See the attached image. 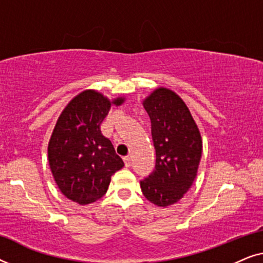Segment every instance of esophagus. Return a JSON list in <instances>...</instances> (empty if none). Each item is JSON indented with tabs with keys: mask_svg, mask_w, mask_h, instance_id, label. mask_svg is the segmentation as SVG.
I'll use <instances>...</instances> for the list:
<instances>
[{
	"mask_svg": "<svg viewBox=\"0 0 263 263\" xmlns=\"http://www.w3.org/2000/svg\"><path fill=\"white\" fill-rule=\"evenodd\" d=\"M123 160H124L125 166H127V167L130 166V164H132V158H130V157H129V156H128V157H124Z\"/></svg>",
	"mask_w": 263,
	"mask_h": 263,
	"instance_id": "1",
	"label": "esophagus"
}]
</instances>
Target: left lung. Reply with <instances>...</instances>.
I'll use <instances>...</instances> for the list:
<instances>
[{
  "instance_id": "8db88e82",
  "label": "left lung",
  "mask_w": 263,
  "mask_h": 263,
  "mask_svg": "<svg viewBox=\"0 0 263 263\" xmlns=\"http://www.w3.org/2000/svg\"><path fill=\"white\" fill-rule=\"evenodd\" d=\"M151 118L156 168L140 182L158 207L177 203L193 185L202 156V139L188 106L177 93L159 87L143 99Z\"/></svg>"
}]
</instances>
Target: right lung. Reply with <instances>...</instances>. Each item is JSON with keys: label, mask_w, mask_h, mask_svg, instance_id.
I'll return each mask as SVG.
<instances>
[{"label": "right lung", "mask_w": 263, "mask_h": 263, "mask_svg": "<svg viewBox=\"0 0 263 263\" xmlns=\"http://www.w3.org/2000/svg\"><path fill=\"white\" fill-rule=\"evenodd\" d=\"M95 89H86L68 103L53 128L48 145L49 165L57 186L67 199L88 204L105 195L111 176L124 166L112 143L100 132L111 105Z\"/></svg>", "instance_id": "1"}]
</instances>
